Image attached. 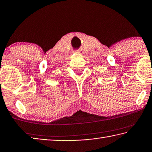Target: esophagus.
<instances>
[{
	"mask_svg": "<svg viewBox=\"0 0 152 152\" xmlns=\"http://www.w3.org/2000/svg\"><path fill=\"white\" fill-rule=\"evenodd\" d=\"M75 52L76 54H82V53H83V52H82V49H80V50H76Z\"/></svg>",
	"mask_w": 152,
	"mask_h": 152,
	"instance_id": "esophagus-1",
	"label": "esophagus"
}]
</instances>
